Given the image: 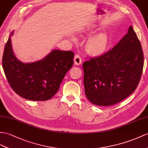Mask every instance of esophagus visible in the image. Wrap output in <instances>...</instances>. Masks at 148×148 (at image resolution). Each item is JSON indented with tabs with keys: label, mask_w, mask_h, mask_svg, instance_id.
Listing matches in <instances>:
<instances>
[{
	"label": "esophagus",
	"mask_w": 148,
	"mask_h": 148,
	"mask_svg": "<svg viewBox=\"0 0 148 148\" xmlns=\"http://www.w3.org/2000/svg\"><path fill=\"white\" fill-rule=\"evenodd\" d=\"M82 62V58H80V56L77 55H75V58H74V63L75 64H77V65H80V64H81Z\"/></svg>",
	"instance_id": "esophagus-1"
}]
</instances>
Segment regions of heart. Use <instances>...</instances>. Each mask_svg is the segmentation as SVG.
I'll list each match as a JSON object with an SVG mask.
<instances>
[{
	"mask_svg": "<svg viewBox=\"0 0 148 148\" xmlns=\"http://www.w3.org/2000/svg\"><path fill=\"white\" fill-rule=\"evenodd\" d=\"M92 27H89L88 31L92 32ZM73 40H76L75 37ZM109 45V38L105 32H98L89 37L86 42V49L92 55H99L105 53Z\"/></svg>",
	"mask_w": 148,
	"mask_h": 148,
	"instance_id": "1",
	"label": "heart"
}]
</instances>
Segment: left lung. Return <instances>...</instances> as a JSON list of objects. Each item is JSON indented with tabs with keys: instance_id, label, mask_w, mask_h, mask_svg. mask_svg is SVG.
<instances>
[{
	"instance_id": "left-lung-1",
	"label": "left lung",
	"mask_w": 148,
	"mask_h": 148,
	"mask_svg": "<svg viewBox=\"0 0 148 148\" xmlns=\"http://www.w3.org/2000/svg\"><path fill=\"white\" fill-rule=\"evenodd\" d=\"M144 65L141 45L131 26L109 51L83 64L86 98L93 104L110 106L135 91Z\"/></svg>"
}]
</instances>
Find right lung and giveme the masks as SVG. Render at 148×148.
Segmentation results:
<instances>
[{
	"instance_id": "obj_1",
	"label": "right lung",
	"mask_w": 148,
	"mask_h": 148,
	"mask_svg": "<svg viewBox=\"0 0 148 148\" xmlns=\"http://www.w3.org/2000/svg\"><path fill=\"white\" fill-rule=\"evenodd\" d=\"M10 33L2 58V67L9 85L17 94L33 101L48 100L58 91L73 64L74 53L53 49L38 62L24 63L13 52Z\"/></svg>"
}]
</instances>
